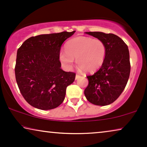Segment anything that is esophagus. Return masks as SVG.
I'll return each mask as SVG.
<instances>
[{
	"label": "esophagus",
	"mask_w": 147,
	"mask_h": 147,
	"mask_svg": "<svg viewBox=\"0 0 147 147\" xmlns=\"http://www.w3.org/2000/svg\"><path fill=\"white\" fill-rule=\"evenodd\" d=\"M80 77V75H79V74H76V80H78V78H79Z\"/></svg>",
	"instance_id": "34e87169"
}]
</instances>
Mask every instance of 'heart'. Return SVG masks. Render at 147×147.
<instances>
[{"instance_id": "obj_1", "label": "heart", "mask_w": 147, "mask_h": 147, "mask_svg": "<svg viewBox=\"0 0 147 147\" xmlns=\"http://www.w3.org/2000/svg\"><path fill=\"white\" fill-rule=\"evenodd\" d=\"M106 46L101 40L85 36L74 37L67 42L65 51L59 53V59L66 69H71L74 59L76 65L86 72L97 70L106 57Z\"/></svg>"}]
</instances>
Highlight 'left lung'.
Returning a JSON list of instances; mask_svg holds the SVG:
<instances>
[{
    "mask_svg": "<svg viewBox=\"0 0 147 147\" xmlns=\"http://www.w3.org/2000/svg\"><path fill=\"white\" fill-rule=\"evenodd\" d=\"M98 38L106 46V57L101 67L88 75L84 94L90 103L98 106L112 104L125 88L130 72L128 46L118 36L102 32H86Z\"/></svg>",
    "mask_w": 147,
    "mask_h": 147,
    "instance_id": "1",
    "label": "left lung"
}]
</instances>
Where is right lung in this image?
<instances>
[{
  "label": "right lung",
  "mask_w": 147,
  "mask_h": 147,
  "mask_svg": "<svg viewBox=\"0 0 147 147\" xmlns=\"http://www.w3.org/2000/svg\"><path fill=\"white\" fill-rule=\"evenodd\" d=\"M75 32L31 37L18 49L16 81L22 96L31 106L51 110L63 102L66 88L74 82L76 74L61 69L60 49Z\"/></svg>",
  "instance_id": "obj_1"
}]
</instances>
